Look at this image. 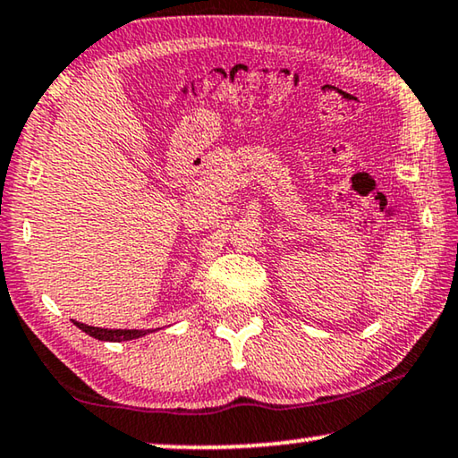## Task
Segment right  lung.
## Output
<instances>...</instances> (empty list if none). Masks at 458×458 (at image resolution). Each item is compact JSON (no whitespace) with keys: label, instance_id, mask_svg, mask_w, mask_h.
<instances>
[{"label":"right lung","instance_id":"obj_1","mask_svg":"<svg viewBox=\"0 0 458 458\" xmlns=\"http://www.w3.org/2000/svg\"><path fill=\"white\" fill-rule=\"evenodd\" d=\"M76 327L98 341H131L152 333V329H100V327L78 323V320H76Z\"/></svg>","mask_w":458,"mask_h":458}]
</instances>
